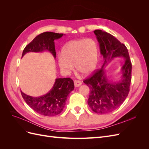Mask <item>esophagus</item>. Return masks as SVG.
<instances>
[{
    "label": "esophagus",
    "instance_id": "34e87169",
    "mask_svg": "<svg viewBox=\"0 0 149 149\" xmlns=\"http://www.w3.org/2000/svg\"><path fill=\"white\" fill-rule=\"evenodd\" d=\"M74 86L75 87H78L79 86L81 85L82 83L80 81L78 80H74Z\"/></svg>",
    "mask_w": 149,
    "mask_h": 149
}]
</instances>
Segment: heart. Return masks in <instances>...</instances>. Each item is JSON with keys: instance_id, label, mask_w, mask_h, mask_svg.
Returning <instances> with one entry per match:
<instances>
[{"instance_id": "obj_1", "label": "heart", "mask_w": 149, "mask_h": 149, "mask_svg": "<svg viewBox=\"0 0 149 149\" xmlns=\"http://www.w3.org/2000/svg\"><path fill=\"white\" fill-rule=\"evenodd\" d=\"M99 57V47L95 40L81 38L68 42L58 55V65L61 70L68 73L76 70L85 75L95 70Z\"/></svg>"}]
</instances>
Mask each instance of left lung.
<instances>
[{
    "label": "left lung",
    "instance_id": "8db88e82",
    "mask_svg": "<svg viewBox=\"0 0 149 149\" xmlns=\"http://www.w3.org/2000/svg\"><path fill=\"white\" fill-rule=\"evenodd\" d=\"M94 33L100 43L101 54L104 59V63L101 69L94 71L93 74L83 82L90 89L88 100L89 106L93 112L103 114L116 110L128 96L131 82L132 63L125 45L106 31L96 30ZM117 57H123L125 60L121 69L123 73L119 82H110L103 67Z\"/></svg>",
    "mask_w": 149,
    "mask_h": 149
}]
</instances>
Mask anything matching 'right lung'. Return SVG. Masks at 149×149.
<instances>
[{
  "label": "right lung",
  "mask_w": 149,
  "mask_h": 149,
  "mask_svg": "<svg viewBox=\"0 0 149 149\" xmlns=\"http://www.w3.org/2000/svg\"><path fill=\"white\" fill-rule=\"evenodd\" d=\"M63 35V33L50 31L38 35L25 47L22 56L28 52H42L47 50L55 58L54 40L60 38ZM74 88V82L71 78H57L50 91L43 96L32 97L22 91L21 94L26 103L36 112L45 116H55L63 110L67 97Z\"/></svg>",
  "instance_id": "add662e5"
}]
</instances>
